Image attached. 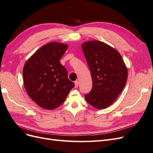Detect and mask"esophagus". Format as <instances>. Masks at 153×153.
<instances>
[{
    "label": "esophagus",
    "instance_id": "1",
    "mask_svg": "<svg viewBox=\"0 0 153 153\" xmlns=\"http://www.w3.org/2000/svg\"><path fill=\"white\" fill-rule=\"evenodd\" d=\"M78 84H79V82H78V81H75V88L78 87Z\"/></svg>",
    "mask_w": 153,
    "mask_h": 153
}]
</instances>
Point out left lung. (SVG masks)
I'll return each mask as SVG.
<instances>
[{
  "mask_svg": "<svg viewBox=\"0 0 153 153\" xmlns=\"http://www.w3.org/2000/svg\"><path fill=\"white\" fill-rule=\"evenodd\" d=\"M82 48L92 80V89L85 98L96 108H107L126 84V66L117 51L101 41H87L82 45Z\"/></svg>",
  "mask_w": 153,
  "mask_h": 153,
  "instance_id": "obj_1",
  "label": "left lung"
}]
</instances>
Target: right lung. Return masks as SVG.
<instances>
[{"instance_id":"obj_1","label":"right lung","mask_w":153,"mask_h":153,"mask_svg":"<svg viewBox=\"0 0 153 153\" xmlns=\"http://www.w3.org/2000/svg\"><path fill=\"white\" fill-rule=\"evenodd\" d=\"M68 46L51 42L43 46L29 59L23 69L25 89L40 107L53 110L65 101L72 88L67 69L60 62Z\"/></svg>"}]
</instances>
